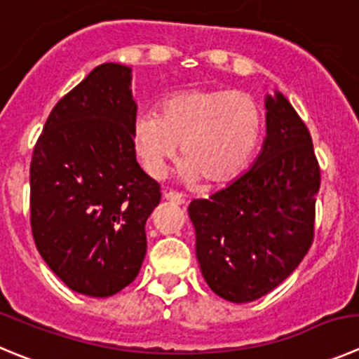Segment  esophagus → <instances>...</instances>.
<instances>
[{
	"label": "esophagus",
	"mask_w": 359,
	"mask_h": 359,
	"mask_svg": "<svg viewBox=\"0 0 359 359\" xmlns=\"http://www.w3.org/2000/svg\"><path fill=\"white\" fill-rule=\"evenodd\" d=\"M163 196L168 200V202L175 203V205H184V203H186V196L179 195L177 191H164Z\"/></svg>",
	"instance_id": "obj_1"
}]
</instances>
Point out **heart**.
<instances>
[{"label":"heart","mask_w":359,"mask_h":359,"mask_svg":"<svg viewBox=\"0 0 359 359\" xmlns=\"http://www.w3.org/2000/svg\"><path fill=\"white\" fill-rule=\"evenodd\" d=\"M134 150L154 179L180 154V177L223 184L239 175L262 138V111L250 93L191 88L168 97L159 115L140 113L133 122Z\"/></svg>","instance_id":"obj_1"}]
</instances>
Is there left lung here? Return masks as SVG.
Wrapping results in <instances>:
<instances>
[{"mask_svg":"<svg viewBox=\"0 0 359 359\" xmlns=\"http://www.w3.org/2000/svg\"><path fill=\"white\" fill-rule=\"evenodd\" d=\"M319 163L306 126L281 92L266 95V140L250 168L187 207L207 285L250 303L294 273L313 241Z\"/></svg>","mask_w":359,"mask_h":359,"instance_id":"1","label":"left lung"}]
</instances>
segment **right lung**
<instances>
[{"label": "right lung", "mask_w": 359, "mask_h": 359, "mask_svg": "<svg viewBox=\"0 0 359 359\" xmlns=\"http://www.w3.org/2000/svg\"><path fill=\"white\" fill-rule=\"evenodd\" d=\"M133 69L102 63L49 115L29 168L32 232L49 269L70 290L109 297L147 253L145 223L159 184L136 161Z\"/></svg>", "instance_id": "add662e5"}]
</instances>
